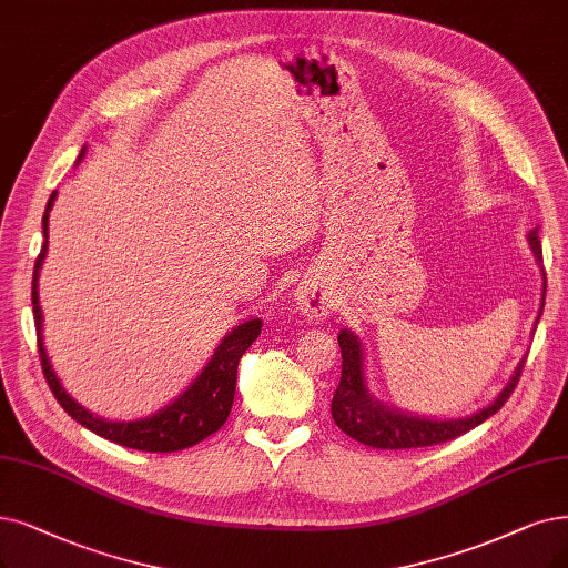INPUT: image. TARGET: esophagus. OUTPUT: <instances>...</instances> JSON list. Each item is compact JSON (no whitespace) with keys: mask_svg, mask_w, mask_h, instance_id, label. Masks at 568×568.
Listing matches in <instances>:
<instances>
[{"mask_svg":"<svg viewBox=\"0 0 568 568\" xmlns=\"http://www.w3.org/2000/svg\"><path fill=\"white\" fill-rule=\"evenodd\" d=\"M298 310L310 316V320H320V316H324L331 307V301L326 293L320 288V286H305L301 293H298Z\"/></svg>","mask_w":568,"mask_h":568,"instance_id":"esophagus-1","label":"esophagus"}]
</instances>
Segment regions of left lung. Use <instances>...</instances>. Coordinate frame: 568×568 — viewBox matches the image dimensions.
Segmentation results:
<instances>
[{"mask_svg": "<svg viewBox=\"0 0 568 568\" xmlns=\"http://www.w3.org/2000/svg\"><path fill=\"white\" fill-rule=\"evenodd\" d=\"M529 242L538 261H542L538 229L529 233ZM542 312V307H540ZM339 352H343V375H339V384L333 394L331 415L335 424L345 430V434L363 445L373 449H417V447H430L440 445L447 440H455L464 436L466 430L483 424L487 417L501 410L504 403L515 392L521 368H525V358L519 361V366L508 382V387L501 392L489 407L480 410L478 415L455 419V422H438V419H422L413 415H400L389 407L379 405L371 398L366 382H363V358H361V345L354 333L339 331L337 335Z\"/></svg>", "mask_w": 568, "mask_h": 568, "instance_id": "obj_1", "label": "left lung"}]
</instances>
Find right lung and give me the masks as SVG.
Segmentation results:
<instances>
[{
    "label": "right lung",
    "instance_id": "right-lung-1",
    "mask_svg": "<svg viewBox=\"0 0 568 568\" xmlns=\"http://www.w3.org/2000/svg\"><path fill=\"white\" fill-rule=\"evenodd\" d=\"M79 158H83V151ZM53 200H55V193L49 200L47 212H43V237H47V242H43L34 263L32 312H34V326H37V347L41 358V371L49 382L53 396L62 405V410L72 419H77L81 426L93 430V434L130 449L176 452L205 440L207 436L214 434V430H219L231 415L233 398H235V382H237V363L242 354L252 347V343L258 337L263 326L261 320L246 322L235 331H231V335H225L223 343L214 352L212 361L207 363V368L200 373V377L191 384L189 392L181 394L172 405L165 407V410L140 422H106V419L93 417L88 410H83L79 403H74L70 396H67V392L60 387V379L55 377L47 349H43V343H41V305H39L37 280H39V270L49 246V212L53 207Z\"/></svg>",
    "mask_w": 568,
    "mask_h": 568
}]
</instances>
